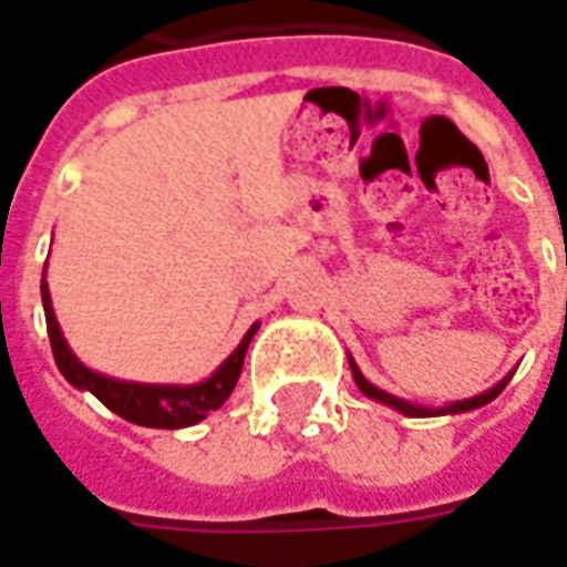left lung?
<instances>
[{
	"label": "left lung",
	"instance_id": "8db88e82",
	"mask_svg": "<svg viewBox=\"0 0 567 567\" xmlns=\"http://www.w3.org/2000/svg\"><path fill=\"white\" fill-rule=\"evenodd\" d=\"M349 368H352L355 385L361 389V392L368 394V398H373V401H380V404H385V406H394L398 413H404V416H413V419L450 416V413H467V410H476V406H483V404H488V401H495V398L504 392V385H507V382H511V377H513V373H507V377H504L498 385H492L488 392L476 394V398H467V401H455V404H450V406H422V404H410V401H401V398H394V394L377 389L373 382L364 380V373L358 370V364L352 361V358H349Z\"/></svg>",
	"mask_w": 567,
	"mask_h": 567
}]
</instances>
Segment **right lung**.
Wrapping results in <instances>:
<instances>
[{
    "label": "right lung",
    "instance_id": "1",
    "mask_svg": "<svg viewBox=\"0 0 567 567\" xmlns=\"http://www.w3.org/2000/svg\"><path fill=\"white\" fill-rule=\"evenodd\" d=\"M42 307L44 321H48V337H51V349H54V361L60 373L66 377L75 389L96 394L112 413L127 419L133 425L145 427H187L197 425L199 419H206L212 410L230 398L236 380L243 373V361H246V349L251 337L258 331V324H251L243 343L236 346L234 355L224 361L221 368L212 373L209 380L197 382V385H148V382H124L103 377L96 370L84 368L79 358L72 355L66 337L56 324L54 307H51V291L48 282L42 279Z\"/></svg>",
    "mask_w": 567,
    "mask_h": 567
}]
</instances>
